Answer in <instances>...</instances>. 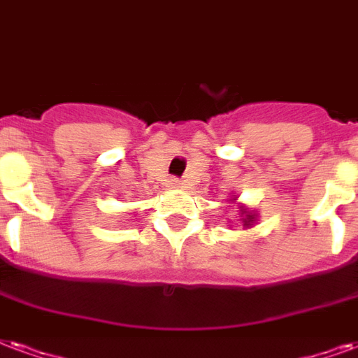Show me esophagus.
Masks as SVG:
<instances>
[{
	"mask_svg": "<svg viewBox=\"0 0 358 358\" xmlns=\"http://www.w3.org/2000/svg\"><path fill=\"white\" fill-rule=\"evenodd\" d=\"M171 185H173V187H180V180L173 178V180H171Z\"/></svg>",
	"mask_w": 358,
	"mask_h": 358,
	"instance_id": "1",
	"label": "esophagus"
}]
</instances>
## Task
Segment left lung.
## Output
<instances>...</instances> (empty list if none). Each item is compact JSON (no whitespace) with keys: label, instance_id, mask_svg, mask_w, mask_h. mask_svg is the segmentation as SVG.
<instances>
[{"label":"left lung","instance_id":"8db88e82","mask_svg":"<svg viewBox=\"0 0 358 358\" xmlns=\"http://www.w3.org/2000/svg\"><path fill=\"white\" fill-rule=\"evenodd\" d=\"M253 222V215H248V220H244V223L245 225H250V223Z\"/></svg>","mask_w":358,"mask_h":358}]
</instances>
